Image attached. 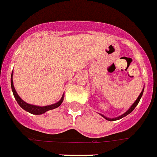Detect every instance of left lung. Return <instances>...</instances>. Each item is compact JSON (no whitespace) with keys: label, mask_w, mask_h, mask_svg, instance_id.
I'll return each mask as SVG.
<instances>
[{"label":"left lung","mask_w":157,"mask_h":157,"mask_svg":"<svg viewBox=\"0 0 157 157\" xmlns=\"http://www.w3.org/2000/svg\"><path fill=\"white\" fill-rule=\"evenodd\" d=\"M143 92H144V89H143V90H142V91H141V93L140 94V95H139V96H138L137 99H136V101H135V102L133 103V104H132V105H131L130 108H129V109H128V110H127L126 112H125V113H123L122 115H121V116H119V117H115V118H109V117H105L104 115H101V116H102L103 117H104V118H105V119H106V120H108V121H112L119 120V119H121V118H122V117H125V116H127V115H128V114H129V113H130L131 112H132V111L135 109V107H136V105H137V104H138L139 101H140V98H141V96H142Z\"/></svg>","instance_id":"1"}]
</instances>
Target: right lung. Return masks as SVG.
<instances>
[{"label": "right lung", "instance_id": "add662e5", "mask_svg": "<svg viewBox=\"0 0 157 157\" xmlns=\"http://www.w3.org/2000/svg\"><path fill=\"white\" fill-rule=\"evenodd\" d=\"M11 87H12V90H13V95H14L15 98H16V100H17L19 105H20L22 109L28 111L29 113H32V114H35V115L42 114V113H44L45 112H47V111L51 110V109H56V108L59 106V105L62 104L63 101L64 95H63L61 99H60L58 102L55 103V104H52V105H45V106H40V105H31V104L25 102V101H23L22 99L20 98V96H19L18 94H17V91H16V90H15L14 86H13V73H12V75H11Z\"/></svg>", "mask_w": 157, "mask_h": 157}]
</instances>
